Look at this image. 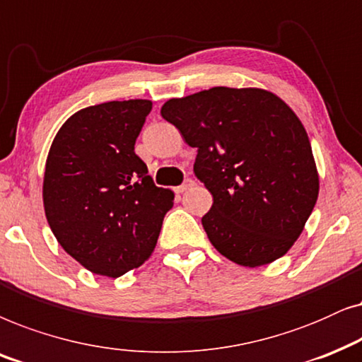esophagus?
Returning <instances> with one entry per match:
<instances>
[{
	"instance_id": "1",
	"label": "esophagus",
	"mask_w": 362,
	"mask_h": 362,
	"mask_svg": "<svg viewBox=\"0 0 362 362\" xmlns=\"http://www.w3.org/2000/svg\"><path fill=\"white\" fill-rule=\"evenodd\" d=\"M195 185V182L192 180V178H185L184 180V184L182 185H178V187H175V192L177 194H184L185 190H189V189H192V187Z\"/></svg>"
}]
</instances>
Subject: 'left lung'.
<instances>
[{"mask_svg":"<svg viewBox=\"0 0 362 362\" xmlns=\"http://www.w3.org/2000/svg\"><path fill=\"white\" fill-rule=\"evenodd\" d=\"M160 114L197 147L194 172L214 197L202 218L211 245L242 267L281 258L320 192L310 139L296 114L253 88L170 99Z\"/></svg>","mask_w":362,"mask_h":362,"instance_id":"8db88e82","label":"left lung"}]
</instances>
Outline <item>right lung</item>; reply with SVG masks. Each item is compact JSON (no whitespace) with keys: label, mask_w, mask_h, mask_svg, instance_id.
I'll use <instances>...</instances> for the list:
<instances>
[{"label":"right lung","mask_w":362,"mask_h":362,"mask_svg":"<svg viewBox=\"0 0 362 362\" xmlns=\"http://www.w3.org/2000/svg\"><path fill=\"white\" fill-rule=\"evenodd\" d=\"M151 109L146 99L81 109L47 153V223L64 252L95 274L119 278L141 267L173 205V192L153 184L134 152Z\"/></svg>","instance_id":"add662e5"}]
</instances>
